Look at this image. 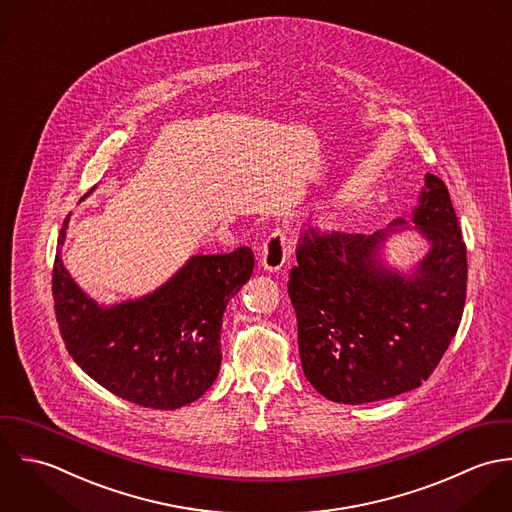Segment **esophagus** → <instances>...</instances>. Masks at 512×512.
<instances>
[{"label": "esophagus", "mask_w": 512, "mask_h": 512, "mask_svg": "<svg viewBox=\"0 0 512 512\" xmlns=\"http://www.w3.org/2000/svg\"><path fill=\"white\" fill-rule=\"evenodd\" d=\"M289 259V239H287V231L277 227L273 229V233L269 235V239L263 245V257L261 263L267 271L277 273L285 267Z\"/></svg>", "instance_id": "34e87169"}]
</instances>
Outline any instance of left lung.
I'll use <instances>...</instances> for the list:
<instances>
[{"instance_id": "obj_1", "label": "left lung", "mask_w": 512, "mask_h": 512, "mask_svg": "<svg viewBox=\"0 0 512 512\" xmlns=\"http://www.w3.org/2000/svg\"><path fill=\"white\" fill-rule=\"evenodd\" d=\"M411 222L366 233L310 229L299 241L289 297L312 388L338 404L400 396L431 376L467 295V251L447 186L425 174ZM415 230L428 251L408 270L385 259L392 234Z\"/></svg>"}]
</instances>
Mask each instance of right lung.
<instances>
[{"mask_svg":"<svg viewBox=\"0 0 512 512\" xmlns=\"http://www.w3.org/2000/svg\"><path fill=\"white\" fill-rule=\"evenodd\" d=\"M69 219L57 241L53 301L73 360L104 390L142 408L178 409L202 398L221 366L223 312L253 273L251 249L192 255L152 293L101 305L63 265Z\"/></svg>","mask_w":512,"mask_h":512,"instance_id":"add662e5","label":"right lung"}]
</instances>
